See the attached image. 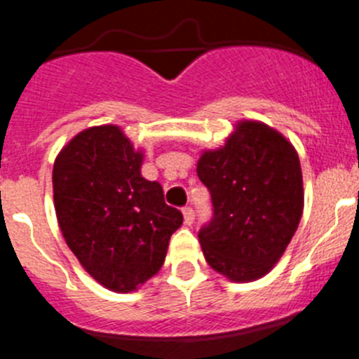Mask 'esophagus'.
Here are the masks:
<instances>
[{"label":"esophagus","mask_w":359,"mask_h":359,"mask_svg":"<svg viewBox=\"0 0 359 359\" xmlns=\"http://www.w3.org/2000/svg\"><path fill=\"white\" fill-rule=\"evenodd\" d=\"M183 219H185V224L192 226V224H194V219H196L194 210H192V208H190V207L183 208Z\"/></svg>","instance_id":"esophagus-1"}]
</instances>
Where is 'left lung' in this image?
Returning <instances> with one entry per match:
<instances>
[{"label": "left lung", "instance_id": "8db88e82", "mask_svg": "<svg viewBox=\"0 0 359 359\" xmlns=\"http://www.w3.org/2000/svg\"><path fill=\"white\" fill-rule=\"evenodd\" d=\"M210 190L214 219L199 231L208 266L231 282L268 275L293 239L304 212L298 152L259 120H239L196 165Z\"/></svg>", "mask_w": 359, "mask_h": 359}]
</instances>
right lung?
Masks as SVG:
<instances>
[{
  "label": "right lung",
  "mask_w": 359,
  "mask_h": 359,
  "mask_svg": "<svg viewBox=\"0 0 359 359\" xmlns=\"http://www.w3.org/2000/svg\"><path fill=\"white\" fill-rule=\"evenodd\" d=\"M144 149L120 126L75 135L53 163V207L68 248L106 290L131 293L163 266L183 215L142 176Z\"/></svg>",
  "instance_id": "obj_1"
}]
</instances>
